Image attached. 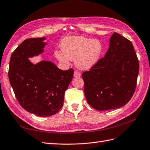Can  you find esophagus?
Here are the masks:
<instances>
[{
	"mask_svg": "<svg viewBox=\"0 0 150 150\" xmlns=\"http://www.w3.org/2000/svg\"><path fill=\"white\" fill-rule=\"evenodd\" d=\"M81 76V74L78 71H74V77H80Z\"/></svg>",
	"mask_w": 150,
	"mask_h": 150,
	"instance_id": "obj_1",
	"label": "esophagus"
}]
</instances>
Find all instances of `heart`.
<instances>
[{"instance_id":"1","label":"heart","mask_w":150,"mask_h":150,"mask_svg":"<svg viewBox=\"0 0 150 150\" xmlns=\"http://www.w3.org/2000/svg\"><path fill=\"white\" fill-rule=\"evenodd\" d=\"M62 51H55L54 55L59 62L68 63L74 60L79 69L87 70L99 62L103 52V45L97 39L83 36L65 38L60 44Z\"/></svg>"}]
</instances>
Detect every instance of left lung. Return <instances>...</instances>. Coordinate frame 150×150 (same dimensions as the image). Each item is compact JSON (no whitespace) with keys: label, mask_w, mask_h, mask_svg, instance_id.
Segmentation results:
<instances>
[{"label":"left lung","mask_w":150,"mask_h":150,"mask_svg":"<svg viewBox=\"0 0 150 150\" xmlns=\"http://www.w3.org/2000/svg\"><path fill=\"white\" fill-rule=\"evenodd\" d=\"M139 68L132 42L114 33L104 57L82 74L88 104L98 110L125 105L134 93Z\"/></svg>","instance_id":"obj_1"}]
</instances>
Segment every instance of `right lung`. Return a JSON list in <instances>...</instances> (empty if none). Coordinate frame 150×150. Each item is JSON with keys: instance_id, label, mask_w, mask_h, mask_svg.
I'll return each mask as SVG.
<instances>
[{"instance_id": "1", "label": "right lung", "mask_w": 150, "mask_h": 150, "mask_svg": "<svg viewBox=\"0 0 150 150\" xmlns=\"http://www.w3.org/2000/svg\"><path fill=\"white\" fill-rule=\"evenodd\" d=\"M45 38H29L12 53L8 79L19 104L40 117L58 112L63 105L65 92L74 77L72 68L63 71L48 61L34 65L28 59L43 52Z\"/></svg>"}]
</instances>
